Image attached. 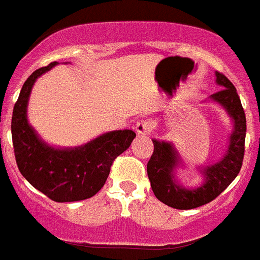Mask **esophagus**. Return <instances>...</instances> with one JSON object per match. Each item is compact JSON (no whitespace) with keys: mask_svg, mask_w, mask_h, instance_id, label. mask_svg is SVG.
I'll return each instance as SVG.
<instances>
[{"mask_svg":"<svg viewBox=\"0 0 260 260\" xmlns=\"http://www.w3.org/2000/svg\"><path fill=\"white\" fill-rule=\"evenodd\" d=\"M153 128L154 125L150 119H141L135 123V132L138 133V135H149Z\"/></svg>","mask_w":260,"mask_h":260,"instance_id":"obj_1","label":"esophagus"}]
</instances>
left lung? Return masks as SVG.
<instances>
[{
	"label": "left lung",
	"instance_id": "left-lung-1",
	"mask_svg": "<svg viewBox=\"0 0 260 260\" xmlns=\"http://www.w3.org/2000/svg\"><path fill=\"white\" fill-rule=\"evenodd\" d=\"M216 83L222 89L210 95V101L223 106L233 119L234 128L230 135L227 151L219 162L205 167L203 183L195 188H186L175 179V169L181 156L173 143L153 139L154 151L147 164V175L156 199L178 210H190L211 202L229 187L241 171L244 156L246 139V115L241 98L231 81L216 72Z\"/></svg>",
	"mask_w": 260,
	"mask_h": 260
}]
</instances>
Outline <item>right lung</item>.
<instances>
[{
	"label": "right lung",
	"instance_id": "right-lung-1",
	"mask_svg": "<svg viewBox=\"0 0 260 260\" xmlns=\"http://www.w3.org/2000/svg\"><path fill=\"white\" fill-rule=\"evenodd\" d=\"M58 62L41 68L25 81L12 117L14 155L23 178L54 202L91 198L104 187L118 155L130 147L135 133L115 130L78 147L57 149L40 138L27 122V102L34 82Z\"/></svg>",
	"mask_w": 260,
	"mask_h": 260
}]
</instances>
